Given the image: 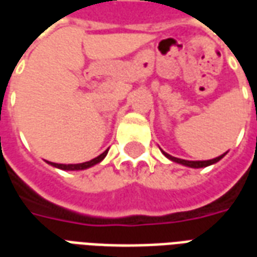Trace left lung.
<instances>
[{
	"label": "left lung",
	"mask_w": 257,
	"mask_h": 257,
	"mask_svg": "<svg viewBox=\"0 0 257 257\" xmlns=\"http://www.w3.org/2000/svg\"><path fill=\"white\" fill-rule=\"evenodd\" d=\"M164 154H165V157H168L169 160H172L173 162H178V164H182V165H186V167H190V168H205L208 167V165H212V164H215V162L220 161L221 158L224 157V154L220 157H216V158H213V160H209V161H186V160H180V158H176V157H172L169 156V154H167L165 151H164Z\"/></svg>",
	"instance_id": "1"
}]
</instances>
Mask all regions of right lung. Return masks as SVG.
<instances>
[{
	"label": "right lung",
	"mask_w": 257,
	"mask_h": 257,
	"mask_svg": "<svg viewBox=\"0 0 257 257\" xmlns=\"http://www.w3.org/2000/svg\"><path fill=\"white\" fill-rule=\"evenodd\" d=\"M107 154V150L104 153H101L100 156H97L96 158L93 160H90V161H86V162H82V164H68V165H64V164H55V162H49L52 167H56L59 169H63V171H79V169H86V168L89 167H93L96 164H99V162L106 157Z\"/></svg>",
	"instance_id": "1"
}]
</instances>
